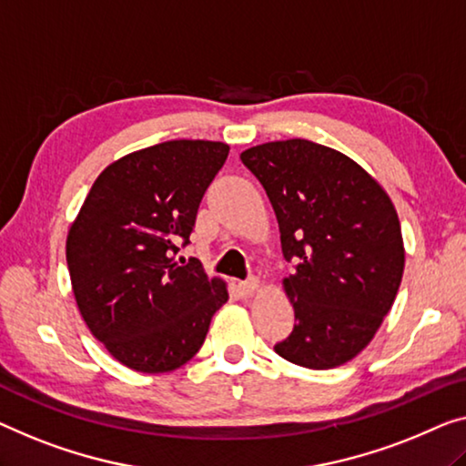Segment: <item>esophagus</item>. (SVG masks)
Wrapping results in <instances>:
<instances>
[{
  "label": "esophagus",
  "instance_id": "obj_1",
  "mask_svg": "<svg viewBox=\"0 0 466 466\" xmlns=\"http://www.w3.org/2000/svg\"><path fill=\"white\" fill-rule=\"evenodd\" d=\"M238 289L242 297H247L248 299V297H253L257 293V289H259V278H248V280L238 284Z\"/></svg>",
  "mask_w": 466,
  "mask_h": 466
}]
</instances>
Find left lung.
Masks as SVG:
<instances>
[{
	"label": "left lung",
	"instance_id": "obj_1",
	"mask_svg": "<svg viewBox=\"0 0 466 466\" xmlns=\"http://www.w3.org/2000/svg\"><path fill=\"white\" fill-rule=\"evenodd\" d=\"M295 272L282 280L295 329L278 356L329 370L358 356L391 309L406 251L398 211L377 179L329 146L301 140L247 148Z\"/></svg>",
	"mask_w": 466,
	"mask_h": 466
}]
</instances>
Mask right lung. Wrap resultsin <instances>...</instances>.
Returning <instances> with one entry per match:
<instances>
[{
	"label": "right lung",
	"instance_id": "obj_1",
	"mask_svg": "<svg viewBox=\"0 0 466 466\" xmlns=\"http://www.w3.org/2000/svg\"><path fill=\"white\" fill-rule=\"evenodd\" d=\"M230 146L171 140L129 152L104 169L68 228L66 263L87 329L116 362L161 374L203 345L228 301L221 278L177 259L205 190Z\"/></svg>",
	"mask_w": 466,
	"mask_h": 466
}]
</instances>
